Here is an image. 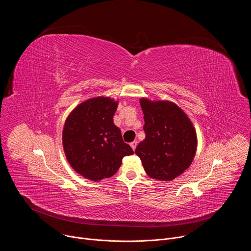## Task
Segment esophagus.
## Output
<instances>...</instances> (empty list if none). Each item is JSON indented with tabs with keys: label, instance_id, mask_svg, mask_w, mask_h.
I'll list each match as a JSON object with an SVG mask.
<instances>
[{
	"label": "esophagus",
	"instance_id": "obj_1",
	"mask_svg": "<svg viewBox=\"0 0 251 251\" xmlns=\"http://www.w3.org/2000/svg\"><path fill=\"white\" fill-rule=\"evenodd\" d=\"M130 145H131L132 149L135 151V149H136V147H137V141H133Z\"/></svg>",
	"mask_w": 251,
	"mask_h": 251
}]
</instances>
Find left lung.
I'll list each match as a JSON object with an SVG mask.
<instances>
[{"label": "left lung", "mask_w": 251, "mask_h": 251, "mask_svg": "<svg viewBox=\"0 0 251 251\" xmlns=\"http://www.w3.org/2000/svg\"><path fill=\"white\" fill-rule=\"evenodd\" d=\"M146 138L135 153L147 175L160 181H172L187 170L196 154L195 128L180 107L169 101L140 100Z\"/></svg>", "instance_id": "obj_1"}]
</instances>
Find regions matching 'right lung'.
Listing matches in <instances>:
<instances>
[{
	"mask_svg": "<svg viewBox=\"0 0 251 251\" xmlns=\"http://www.w3.org/2000/svg\"><path fill=\"white\" fill-rule=\"evenodd\" d=\"M117 105L108 97L91 98L79 104L65 121L62 143L66 159L89 180L112 176L123 157L134 154L113 123Z\"/></svg>",
	"mask_w": 251,
	"mask_h": 251,
	"instance_id": "1",
	"label": "right lung"
}]
</instances>
